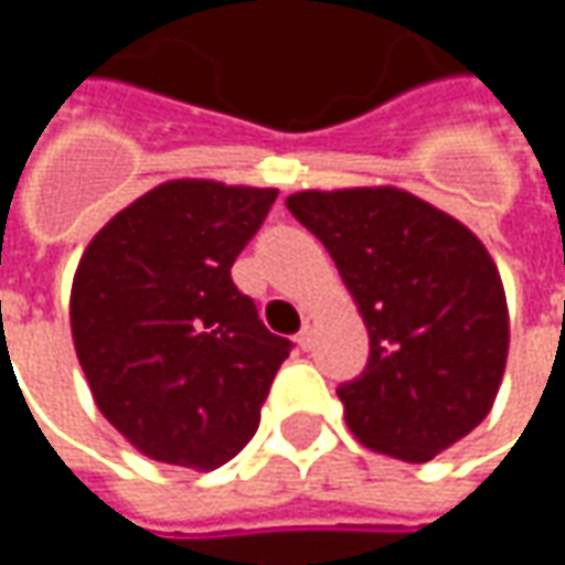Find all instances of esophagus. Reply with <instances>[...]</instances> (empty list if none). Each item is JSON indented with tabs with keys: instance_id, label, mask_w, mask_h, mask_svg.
<instances>
[{
	"instance_id": "34e87169",
	"label": "esophagus",
	"mask_w": 565,
	"mask_h": 565,
	"mask_svg": "<svg viewBox=\"0 0 565 565\" xmlns=\"http://www.w3.org/2000/svg\"><path fill=\"white\" fill-rule=\"evenodd\" d=\"M317 327H320V320H317L315 315L305 317V327H301V333H298V345H301V349H311V345H315Z\"/></svg>"
}]
</instances>
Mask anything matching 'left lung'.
<instances>
[{
    "label": "left lung",
    "instance_id": "1",
    "mask_svg": "<svg viewBox=\"0 0 565 565\" xmlns=\"http://www.w3.org/2000/svg\"><path fill=\"white\" fill-rule=\"evenodd\" d=\"M292 216L330 250L371 339L337 393L355 440L402 462L459 444L493 408L510 308L484 242L393 185L295 191Z\"/></svg>",
    "mask_w": 565,
    "mask_h": 565
}]
</instances>
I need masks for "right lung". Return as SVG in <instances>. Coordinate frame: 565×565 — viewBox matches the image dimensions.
<instances>
[{"mask_svg": "<svg viewBox=\"0 0 565 565\" xmlns=\"http://www.w3.org/2000/svg\"><path fill=\"white\" fill-rule=\"evenodd\" d=\"M276 188L172 179L119 210L77 260L72 339L103 418L147 459L213 471L248 444L289 339L232 264Z\"/></svg>", "mask_w": 565, "mask_h": 565, "instance_id": "1", "label": "right lung"}]
</instances>
